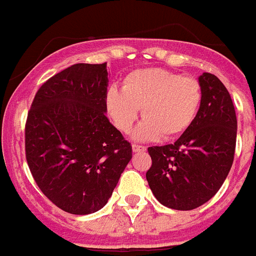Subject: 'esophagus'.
Returning a JSON list of instances; mask_svg holds the SVG:
<instances>
[{
  "instance_id": "esophagus-1",
  "label": "esophagus",
  "mask_w": 256,
  "mask_h": 256,
  "mask_svg": "<svg viewBox=\"0 0 256 256\" xmlns=\"http://www.w3.org/2000/svg\"><path fill=\"white\" fill-rule=\"evenodd\" d=\"M132 149L134 153H140V152L146 150V146H142V145H137V144H133Z\"/></svg>"
}]
</instances>
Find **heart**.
Listing matches in <instances>:
<instances>
[{"label": "heart", "mask_w": 256, "mask_h": 256, "mask_svg": "<svg viewBox=\"0 0 256 256\" xmlns=\"http://www.w3.org/2000/svg\"><path fill=\"white\" fill-rule=\"evenodd\" d=\"M202 100L199 82L162 68L130 72L122 90L111 86L106 92L107 112L122 132H130L141 108L144 120L133 133L140 141L184 133L195 122Z\"/></svg>", "instance_id": "obj_1"}]
</instances>
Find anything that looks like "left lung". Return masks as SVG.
<instances>
[{
    "mask_svg": "<svg viewBox=\"0 0 256 256\" xmlns=\"http://www.w3.org/2000/svg\"><path fill=\"white\" fill-rule=\"evenodd\" d=\"M202 100L195 122L174 144L150 146L146 172L162 206L191 210L216 195L233 164L237 116L229 92L210 73L199 77Z\"/></svg>",
    "mask_w": 256,
    "mask_h": 256,
    "instance_id": "left-lung-1",
    "label": "left lung"
}]
</instances>
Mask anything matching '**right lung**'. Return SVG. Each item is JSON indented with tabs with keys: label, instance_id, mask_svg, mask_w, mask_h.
Listing matches in <instances>:
<instances>
[{
	"label": "right lung",
	"instance_id": "add662e5",
	"mask_svg": "<svg viewBox=\"0 0 256 256\" xmlns=\"http://www.w3.org/2000/svg\"><path fill=\"white\" fill-rule=\"evenodd\" d=\"M107 64H74L38 90L27 115L30 171L44 195L72 214L107 204L132 146L107 119Z\"/></svg>",
	"mask_w": 256,
	"mask_h": 256
}]
</instances>
